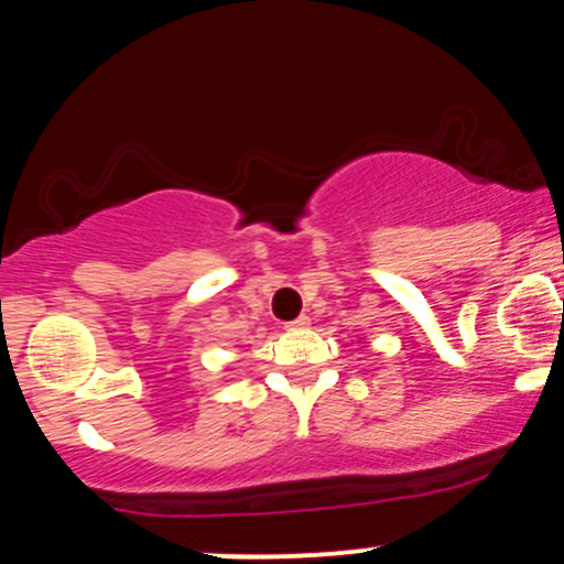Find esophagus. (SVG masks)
<instances>
[{"label": "esophagus", "instance_id": "34e87169", "mask_svg": "<svg viewBox=\"0 0 564 564\" xmlns=\"http://www.w3.org/2000/svg\"><path fill=\"white\" fill-rule=\"evenodd\" d=\"M284 328H290V330H299V328H308V317H306V314H301V317L290 319V323H288V325H284Z\"/></svg>", "mask_w": 564, "mask_h": 564}]
</instances>
